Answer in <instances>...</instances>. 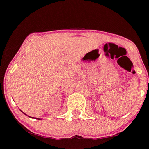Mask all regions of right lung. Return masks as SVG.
I'll use <instances>...</instances> for the list:
<instances>
[{"instance_id": "right-lung-1", "label": "right lung", "mask_w": 149, "mask_h": 149, "mask_svg": "<svg viewBox=\"0 0 149 149\" xmlns=\"http://www.w3.org/2000/svg\"><path fill=\"white\" fill-rule=\"evenodd\" d=\"M23 113H24V112H23ZM24 114L25 115H26V114H25V113H24ZM37 119H38V120H41V119H39V118H37Z\"/></svg>"}]
</instances>
